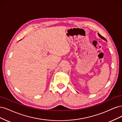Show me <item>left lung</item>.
I'll return each instance as SVG.
<instances>
[{
    "label": "left lung",
    "instance_id": "1",
    "mask_svg": "<svg viewBox=\"0 0 122 122\" xmlns=\"http://www.w3.org/2000/svg\"><path fill=\"white\" fill-rule=\"evenodd\" d=\"M98 36H99V37H100L101 38H102L103 39V40H104V41H107V40H106V39L104 37H103L102 36H101V35L100 34H99V33H98Z\"/></svg>",
    "mask_w": 122,
    "mask_h": 122
}]
</instances>
